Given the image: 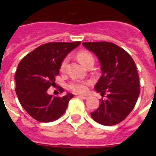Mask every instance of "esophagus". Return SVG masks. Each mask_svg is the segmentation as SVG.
Wrapping results in <instances>:
<instances>
[{
	"label": "esophagus",
	"instance_id": "esophagus-1",
	"mask_svg": "<svg viewBox=\"0 0 156 156\" xmlns=\"http://www.w3.org/2000/svg\"><path fill=\"white\" fill-rule=\"evenodd\" d=\"M79 97L81 98H83V99H87L88 98L87 95H79Z\"/></svg>",
	"mask_w": 156,
	"mask_h": 156
}]
</instances>
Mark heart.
<instances>
[{"mask_svg":"<svg viewBox=\"0 0 156 156\" xmlns=\"http://www.w3.org/2000/svg\"><path fill=\"white\" fill-rule=\"evenodd\" d=\"M77 58L79 59L80 62L83 66H86L90 62H94V57L91 54L87 51H81L77 55ZM68 62V58L63 59V61L61 63V70H64L66 69ZM89 84L88 82H84L81 80H73L69 83V88L75 93H84L87 91V85Z\"/></svg>","mask_w":156,"mask_h":156,"instance_id":"1","label":"heart"}]
</instances>
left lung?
Listing matches in <instances>:
<instances>
[{"label":"left lung","instance_id":"left-lung-1","mask_svg":"<svg viewBox=\"0 0 156 156\" xmlns=\"http://www.w3.org/2000/svg\"><path fill=\"white\" fill-rule=\"evenodd\" d=\"M97 55L102 75L94 87L105 98L90 113L92 119L105 126H113L124 120L131 112L140 94L139 76L129 54L113 43L82 44Z\"/></svg>","mask_w":156,"mask_h":156}]
</instances>
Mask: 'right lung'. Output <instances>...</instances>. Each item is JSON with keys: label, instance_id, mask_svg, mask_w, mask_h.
I'll list each match as a JSON object with an SVG mask.
<instances>
[{"label": "right lung", "instance_id": "add662e5", "mask_svg": "<svg viewBox=\"0 0 156 156\" xmlns=\"http://www.w3.org/2000/svg\"><path fill=\"white\" fill-rule=\"evenodd\" d=\"M80 44V41L47 43L27 55L19 63L15 75L16 93L21 105L36 120L52 122L66 112L73 94L54 97L47 91L55 84L63 59ZM59 91L62 93L63 88Z\"/></svg>", "mask_w": 156, "mask_h": 156}]
</instances>
